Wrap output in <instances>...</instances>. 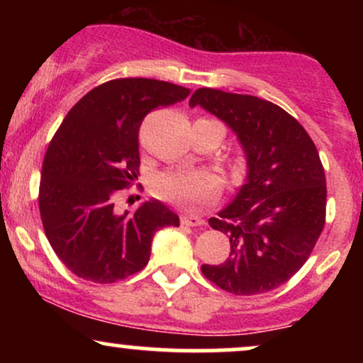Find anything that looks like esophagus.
I'll list each match as a JSON object with an SVG mask.
<instances>
[{
  "mask_svg": "<svg viewBox=\"0 0 363 363\" xmlns=\"http://www.w3.org/2000/svg\"><path fill=\"white\" fill-rule=\"evenodd\" d=\"M181 222L186 227H205V220L198 215H184L181 218Z\"/></svg>",
  "mask_w": 363,
  "mask_h": 363,
  "instance_id": "34e87169",
  "label": "esophagus"
}]
</instances>
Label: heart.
I'll return each mask as SVG.
<instances>
[{
	"label": "heart",
	"instance_id": "b5f03b06",
	"mask_svg": "<svg viewBox=\"0 0 363 363\" xmlns=\"http://www.w3.org/2000/svg\"><path fill=\"white\" fill-rule=\"evenodd\" d=\"M155 191L165 201L193 208L211 201L220 191V181L206 170H167L155 179Z\"/></svg>",
	"mask_w": 363,
	"mask_h": 363
}]
</instances>
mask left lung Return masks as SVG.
I'll use <instances>...</instances> for the list:
<instances>
[{
    "mask_svg": "<svg viewBox=\"0 0 363 363\" xmlns=\"http://www.w3.org/2000/svg\"><path fill=\"white\" fill-rule=\"evenodd\" d=\"M189 106L223 121L247 164L245 184L208 220L230 239V256L201 272L235 295L277 289L302 268L324 228L326 176L318 148L297 119L254 95L199 89Z\"/></svg>",
    "mask_w": 363,
    "mask_h": 363,
    "instance_id": "obj_1",
    "label": "left lung"
}]
</instances>
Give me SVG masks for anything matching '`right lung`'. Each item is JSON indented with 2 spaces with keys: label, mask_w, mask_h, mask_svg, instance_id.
<instances>
[{
  "label": "right lung",
  "mask_w": 363,
  "mask_h": 363,
  "mask_svg": "<svg viewBox=\"0 0 363 363\" xmlns=\"http://www.w3.org/2000/svg\"><path fill=\"white\" fill-rule=\"evenodd\" d=\"M189 94L169 82L119 78L90 90L62 119L44 157L39 210L49 244L77 277L114 283L138 273L153 235L179 227V216L158 199L123 215L114 201L140 176L145 116Z\"/></svg>",
  "instance_id": "add662e5"
}]
</instances>
